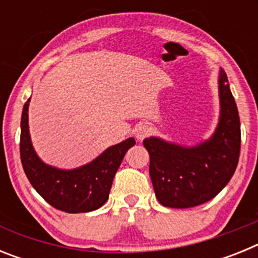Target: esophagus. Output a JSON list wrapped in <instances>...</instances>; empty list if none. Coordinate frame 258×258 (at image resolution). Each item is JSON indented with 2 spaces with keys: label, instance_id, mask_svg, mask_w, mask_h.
Segmentation results:
<instances>
[{
  "label": "esophagus",
  "instance_id": "34e87169",
  "mask_svg": "<svg viewBox=\"0 0 258 258\" xmlns=\"http://www.w3.org/2000/svg\"><path fill=\"white\" fill-rule=\"evenodd\" d=\"M152 129L150 125L147 124H141L140 126L137 127L136 129V137H137V140L138 141H142L145 140L146 137H149L150 134H151Z\"/></svg>",
  "mask_w": 258,
  "mask_h": 258
}]
</instances>
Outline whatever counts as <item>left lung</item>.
I'll return each mask as SVG.
<instances>
[{"label": "left lung", "instance_id": "8db88e82", "mask_svg": "<svg viewBox=\"0 0 258 258\" xmlns=\"http://www.w3.org/2000/svg\"><path fill=\"white\" fill-rule=\"evenodd\" d=\"M221 116L211 140L195 147L143 141L150 154V177L161 206L192 208L213 199L234 175L240 154V120L225 71L220 72Z\"/></svg>", "mask_w": 258, "mask_h": 258}]
</instances>
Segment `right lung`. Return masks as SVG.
<instances>
[{
	"mask_svg": "<svg viewBox=\"0 0 258 258\" xmlns=\"http://www.w3.org/2000/svg\"><path fill=\"white\" fill-rule=\"evenodd\" d=\"M29 99L23 107L20 121V160L33 188L50 206L66 213H85L101 208L108 199L113 177L125 154L136 145L134 138L109 147L81 168L56 169L42 163L32 147L28 131Z\"/></svg>",
	"mask_w": 258,
	"mask_h": 258,
	"instance_id": "add662e5",
	"label": "right lung"
}]
</instances>
